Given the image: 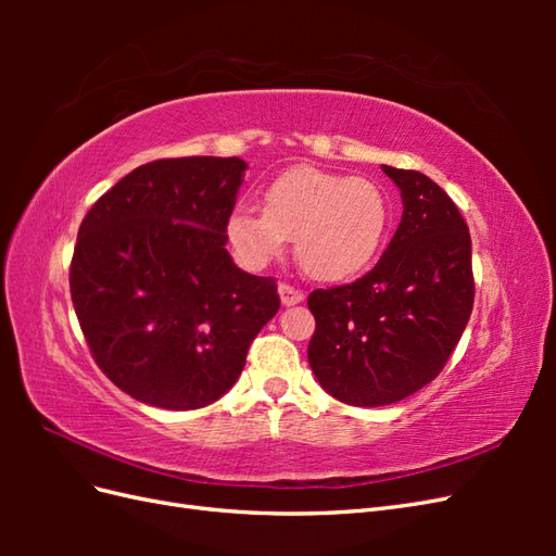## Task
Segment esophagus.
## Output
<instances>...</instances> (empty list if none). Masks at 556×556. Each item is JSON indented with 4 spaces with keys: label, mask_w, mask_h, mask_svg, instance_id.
Returning <instances> with one entry per match:
<instances>
[{
    "label": "esophagus",
    "mask_w": 556,
    "mask_h": 556,
    "mask_svg": "<svg viewBox=\"0 0 556 556\" xmlns=\"http://www.w3.org/2000/svg\"><path fill=\"white\" fill-rule=\"evenodd\" d=\"M278 292H280L282 306H296V304H301V301H304V292L292 288L290 282H280L278 285Z\"/></svg>",
    "instance_id": "34e87169"
}]
</instances>
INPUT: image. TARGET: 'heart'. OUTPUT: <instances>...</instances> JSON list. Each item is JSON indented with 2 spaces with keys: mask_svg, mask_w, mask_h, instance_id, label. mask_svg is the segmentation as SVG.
Segmentation results:
<instances>
[{
  "mask_svg": "<svg viewBox=\"0 0 556 556\" xmlns=\"http://www.w3.org/2000/svg\"><path fill=\"white\" fill-rule=\"evenodd\" d=\"M390 220L392 201L380 182L296 166L268 185L262 213L250 206L231 211L227 239L250 268H264L294 239L301 268L333 282L371 264Z\"/></svg>",
  "mask_w": 556,
  "mask_h": 556,
  "instance_id": "obj_1",
  "label": "heart"
}]
</instances>
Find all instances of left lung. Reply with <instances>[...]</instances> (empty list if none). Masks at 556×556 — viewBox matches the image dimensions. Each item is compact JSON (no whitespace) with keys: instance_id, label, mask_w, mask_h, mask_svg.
<instances>
[{"instance_id":"obj_1","label":"left lung","mask_w":556,"mask_h":556,"mask_svg":"<svg viewBox=\"0 0 556 556\" xmlns=\"http://www.w3.org/2000/svg\"><path fill=\"white\" fill-rule=\"evenodd\" d=\"M403 215L371 271L315 290L308 362L317 382L348 406H390L443 371L473 311L470 233L429 176L384 166Z\"/></svg>"}]
</instances>
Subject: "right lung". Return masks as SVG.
I'll use <instances>...</instances> for the list:
<instances>
[{
    "label": "right lung",
    "mask_w": 556,
    "mask_h": 556,
    "mask_svg": "<svg viewBox=\"0 0 556 556\" xmlns=\"http://www.w3.org/2000/svg\"><path fill=\"white\" fill-rule=\"evenodd\" d=\"M243 172L239 157L155 160L83 217L70 268L78 325L104 376L148 406L220 399L280 308L276 280L241 271L225 248Z\"/></svg>",
    "instance_id": "obj_1"
}]
</instances>
